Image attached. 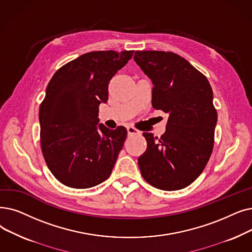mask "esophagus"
I'll return each mask as SVG.
<instances>
[{"mask_svg": "<svg viewBox=\"0 0 252 252\" xmlns=\"http://www.w3.org/2000/svg\"><path fill=\"white\" fill-rule=\"evenodd\" d=\"M126 129H127V135L128 136H135V135H140L141 134L140 130H138L134 126H127Z\"/></svg>", "mask_w": 252, "mask_h": 252, "instance_id": "1", "label": "esophagus"}]
</instances>
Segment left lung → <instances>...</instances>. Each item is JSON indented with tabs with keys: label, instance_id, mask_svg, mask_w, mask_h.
<instances>
[{
	"label": "left lung",
	"instance_id": "obj_1",
	"mask_svg": "<svg viewBox=\"0 0 252 252\" xmlns=\"http://www.w3.org/2000/svg\"><path fill=\"white\" fill-rule=\"evenodd\" d=\"M134 60L152 81V107L169 114L159 139L143 133L147 148L138 158L142 176L162 190L187 188L200 176L213 149L217 112L211 85L171 51H136Z\"/></svg>",
	"mask_w": 252,
	"mask_h": 252
}]
</instances>
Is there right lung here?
I'll return each instance as SVG.
<instances>
[{
  "instance_id": "add662e5",
  "label": "right lung",
  "mask_w": 252,
  "mask_h": 252,
  "mask_svg": "<svg viewBox=\"0 0 252 252\" xmlns=\"http://www.w3.org/2000/svg\"><path fill=\"white\" fill-rule=\"evenodd\" d=\"M134 50L84 53L63 65L49 81L40 105V142L53 176L73 189H90L110 176L126 128L99 124L109 82Z\"/></svg>"
}]
</instances>
